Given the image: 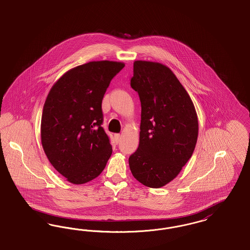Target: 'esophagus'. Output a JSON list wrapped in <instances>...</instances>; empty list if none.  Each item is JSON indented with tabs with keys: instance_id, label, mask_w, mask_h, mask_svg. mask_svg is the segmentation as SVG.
Wrapping results in <instances>:
<instances>
[{
	"instance_id": "1",
	"label": "esophagus",
	"mask_w": 250,
	"mask_h": 250,
	"mask_svg": "<svg viewBox=\"0 0 250 250\" xmlns=\"http://www.w3.org/2000/svg\"><path fill=\"white\" fill-rule=\"evenodd\" d=\"M115 140H116V143H117V144H119V143L120 142V140H121V135L119 134V133L115 134Z\"/></svg>"
}]
</instances>
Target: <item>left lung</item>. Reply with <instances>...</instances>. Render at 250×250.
Instances as JSON below:
<instances>
[{"label":"left lung","mask_w":250,"mask_h":250,"mask_svg":"<svg viewBox=\"0 0 250 250\" xmlns=\"http://www.w3.org/2000/svg\"><path fill=\"white\" fill-rule=\"evenodd\" d=\"M130 87L141 102L138 149L129 158L134 178L162 188L178 175L195 148L194 104L173 71L160 62L135 61Z\"/></svg>","instance_id":"8db88e82"}]
</instances>
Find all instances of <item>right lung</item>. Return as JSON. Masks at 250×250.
<instances>
[{"label":"right lung","instance_id":"right-lung-1","mask_svg":"<svg viewBox=\"0 0 250 250\" xmlns=\"http://www.w3.org/2000/svg\"><path fill=\"white\" fill-rule=\"evenodd\" d=\"M124 66L110 61L76 66L55 82L45 99L41 120L43 151L72 184L96 178L112 154L101 126L102 101L110 81Z\"/></svg>","mask_w":250,"mask_h":250}]
</instances>
